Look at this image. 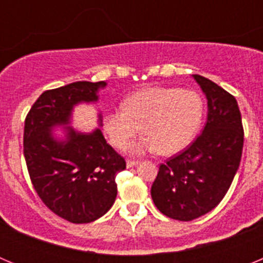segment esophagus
I'll use <instances>...</instances> for the list:
<instances>
[{
    "mask_svg": "<svg viewBox=\"0 0 263 263\" xmlns=\"http://www.w3.org/2000/svg\"><path fill=\"white\" fill-rule=\"evenodd\" d=\"M138 164H139L138 160H126L127 168H130V167H136V166H138Z\"/></svg>",
    "mask_w": 263,
    "mask_h": 263,
    "instance_id": "1",
    "label": "esophagus"
}]
</instances>
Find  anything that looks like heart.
<instances>
[{
    "mask_svg": "<svg viewBox=\"0 0 263 263\" xmlns=\"http://www.w3.org/2000/svg\"><path fill=\"white\" fill-rule=\"evenodd\" d=\"M203 117L204 101L195 90L148 87L129 95L121 109L106 111L103 126L116 147L126 145L142 126L145 136L126 146L129 154L173 155L191 145Z\"/></svg>",
    "mask_w": 263,
    "mask_h": 263,
    "instance_id": "1",
    "label": "heart"
}]
</instances>
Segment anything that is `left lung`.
Returning <instances> with one entry per match:
<instances>
[{"label": "left lung", "mask_w": 263, "mask_h": 263, "mask_svg": "<svg viewBox=\"0 0 263 263\" xmlns=\"http://www.w3.org/2000/svg\"><path fill=\"white\" fill-rule=\"evenodd\" d=\"M192 78L205 95L206 124L187 150L160 164L152 185L155 206L180 221H191L217 206L233 182L243 146L236 99L210 79Z\"/></svg>", "instance_id": "left-lung-1"}]
</instances>
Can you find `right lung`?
I'll use <instances>...</instances> for the list:
<instances>
[{"label": "right lung", "instance_id": "right-lung-1", "mask_svg": "<svg viewBox=\"0 0 263 263\" xmlns=\"http://www.w3.org/2000/svg\"><path fill=\"white\" fill-rule=\"evenodd\" d=\"M105 87V81H76L46 90L25 121L23 155L32 185L55 215L73 224L95 221L110 210L117 196L116 175L126 168L104 138L100 111L99 127L89 133L72 126L75 106L96 104ZM55 128H63L62 134Z\"/></svg>", "mask_w": 263, "mask_h": 263}]
</instances>
